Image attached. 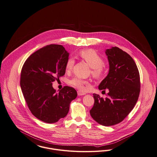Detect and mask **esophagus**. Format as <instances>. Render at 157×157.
I'll list each match as a JSON object with an SVG mask.
<instances>
[{
  "label": "esophagus",
  "instance_id": "obj_1",
  "mask_svg": "<svg viewBox=\"0 0 157 157\" xmlns=\"http://www.w3.org/2000/svg\"><path fill=\"white\" fill-rule=\"evenodd\" d=\"M77 94H78V96H83V95L86 94L84 93L83 92H82V91H80V90H78L77 91Z\"/></svg>",
  "mask_w": 157,
  "mask_h": 157
}]
</instances>
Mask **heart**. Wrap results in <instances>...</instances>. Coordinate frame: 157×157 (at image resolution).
Listing matches in <instances>:
<instances>
[{
  "mask_svg": "<svg viewBox=\"0 0 157 157\" xmlns=\"http://www.w3.org/2000/svg\"><path fill=\"white\" fill-rule=\"evenodd\" d=\"M79 55L92 68V73L95 77H99L104 72V61L102 58L93 49L83 50L80 51ZM74 63L75 61L73 58H70L67 60L65 65V69L67 71H70L72 70ZM70 83L83 91L86 89V87L88 84L86 80L78 77L72 78L70 81Z\"/></svg>",
  "mask_w": 157,
  "mask_h": 157,
  "instance_id": "obj_1",
  "label": "heart"
}]
</instances>
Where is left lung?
Here are the masks:
<instances>
[{"instance_id": "8db88e82", "label": "left lung", "mask_w": 157, "mask_h": 157, "mask_svg": "<svg viewBox=\"0 0 157 157\" xmlns=\"http://www.w3.org/2000/svg\"><path fill=\"white\" fill-rule=\"evenodd\" d=\"M108 73L99 84V90L108 89L105 99L94 94L91 117L99 124L115 125L121 122L134 108L140 92V75L133 58L117 47L105 50Z\"/></svg>"}]
</instances>
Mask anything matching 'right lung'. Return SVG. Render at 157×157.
<instances>
[{"label": "right lung", "mask_w": 157, "mask_h": 157, "mask_svg": "<svg viewBox=\"0 0 157 157\" xmlns=\"http://www.w3.org/2000/svg\"><path fill=\"white\" fill-rule=\"evenodd\" d=\"M70 53L62 45L46 46L32 54L22 68L20 86L33 115L47 123H54L67 115L77 91L65 86L58 92L52 82L65 73Z\"/></svg>", "instance_id": "right-lung-1"}]
</instances>
